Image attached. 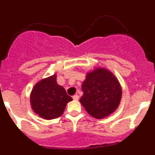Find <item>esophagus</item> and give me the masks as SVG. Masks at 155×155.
<instances>
[{"instance_id":"esophagus-1","label":"esophagus","mask_w":155,"mask_h":155,"mask_svg":"<svg viewBox=\"0 0 155 155\" xmlns=\"http://www.w3.org/2000/svg\"><path fill=\"white\" fill-rule=\"evenodd\" d=\"M78 98H79V96L78 95V94H74V95L73 96L74 100H78Z\"/></svg>"}]
</instances>
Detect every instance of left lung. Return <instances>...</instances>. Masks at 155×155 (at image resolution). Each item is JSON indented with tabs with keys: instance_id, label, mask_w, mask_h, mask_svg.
<instances>
[{
	"instance_id": "left-lung-1",
	"label": "left lung",
	"mask_w": 155,
	"mask_h": 155,
	"mask_svg": "<svg viewBox=\"0 0 155 155\" xmlns=\"http://www.w3.org/2000/svg\"><path fill=\"white\" fill-rule=\"evenodd\" d=\"M81 89L84 94L80 102L94 118H104L113 113L121 99L119 81L113 74L103 68L87 74Z\"/></svg>"
}]
</instances>
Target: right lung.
Wrapping results in <instances>:
<instances>
[{
    "instance_id": "add662e5",
    "label": "right lung",
    "mask_w": 155,
    "mask_h": 155,
    "mask_svg": "<svg viewBox=\"0 0 155 155\" xmlns=\"http://www.w3.org/2000/svg\"><path fill=\"white\" fill-rule=\"evenodd\" d=\"M71 100L72 98L67 94L64 87L57 84L56 74L37 83L30 97L34 112L46 120L61 116L67 103Z\"/></svg>"
}]
</instances>
